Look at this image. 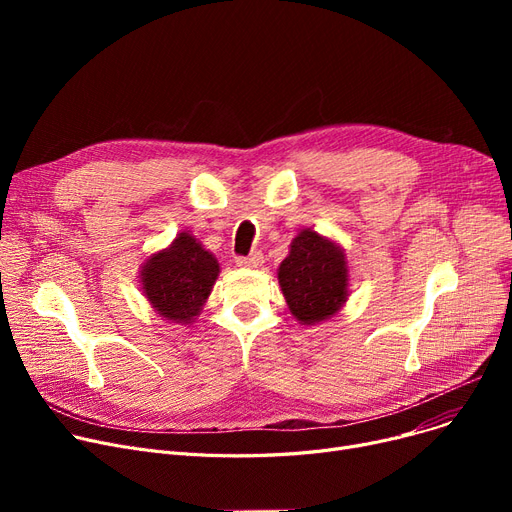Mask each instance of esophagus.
Masks as SVG:
<instances>
[{
  "label": "esophagus",
  "mask_w": 512,
  "mask_h": 512,
  "mask_svg": "<svg viewBox=\"0 0 512 512\" xmlns=\"http://www.w3.org/2000/svg\"><path fill=\"white\" fill-rule=\"evenodd\" d=\"M263 263V255L261 253H251L247 257H236V265L238 267H247V270H253V267H259Z\"/></svg>",
  "instance_id": "1"
}]
</instances>
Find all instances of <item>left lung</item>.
<instances>
[{
	"instance_id": "left-lung-1",
	"label": "left lung",
	"mask_w": 512,
	"mask_h": 512,
	"mask_svg": "<svg viewBox=\"0 0 512 512\" xmlns=\"http://www.w3.org/2000/svg\"><path fill=\"white\" fill-rule=\"evenodd\" d=\"M278 282L290 313L305 326L330 319L348 299V267L334 240L311 228L290 242L278 267Z\"/></svg>"
}]
</instances>
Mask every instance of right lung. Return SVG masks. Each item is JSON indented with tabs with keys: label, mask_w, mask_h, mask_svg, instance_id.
<instances>
[{
	"label": "right lung",
	"mask_w": 512,
	"mask_h": 512,
	"mask_svg": "<svg viewBox=\"0 0 512 512\" xmlns=\"http://www.w3.org/2000/svg\"><path fill=\"white\" fill-rule=\"evenodd\" d=\"M218 274V259L193 234L180 232L168 249L143 263L141 284L159 317L184 326L199 317Z\"/></svg>",
	"instance_id": "obj_1"
}]
</instances>
